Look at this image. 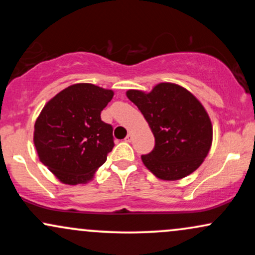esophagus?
<instances>
[{"mask_svg":"<svg viewBox=\"0 0 255 255\" xmlns=\"http://www.w3.org/2000/svg\"><path fill=\"white\" fill-rule=\"evenodd\" d=\"M126 141H127V142H130L131 141V140H133V134H131V133H128V135L127 136H126Z\"/></svg>","mask_w":255,"mask_h":255,"instance_id":"esophagus-1","label":"esophagus"}]
</instances>
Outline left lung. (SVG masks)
I'll list each match as a JSON object with an SVG mask.
<instances>
[{
	"label": "left lung",
	"mask_w": 255,
	"mask_h": 255,
	"mask_svg": "<svg viewBox=\"0 0 255 255\" xmlns=\"http://www.w3.org/2000/svg\"><path fill=\"white\" fill-rule=\"evenodd\" d=\"M154 135V147L142 154L158 178L176 181L195 171L212 144V125L203 104L184 87L160 83L151 92L127 91Z\"/></svg>",
	"instance_id": "left-lung-1"
}]
</instances>
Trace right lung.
Instances as JSON below:
<instances>
[{"label": "right lung", "instance_id": "add662e5", "mask_svg": "<svg viewBox=\"0 0 255 255\" xmlns=\"http://www.w3.org/2000/svg\"><path fill=\"white\" fill-rule=\"evenodd\" d=\"M113 97L111 90L75 84L43 108L34 124V146L40 162L61 182H87L105 163L114 136L101 113Z\"/></svg>", "mask_w": 255, "mask_h": 255}]
</instances>
